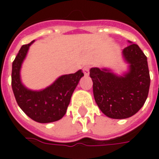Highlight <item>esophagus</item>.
<instances>
[{
	"instance_id": "1",
	"label": "esophagus",
	"mask_w": 159,
	"mask_h": 159,
	"mask_svg": "<svg viewBox=\"0 0 159 159\" xmlns=\"http://www.w3.org/2000/svg\"><path fill=\"white\" fill-rule=\"evenodd\" d=\"M83 73L85 76H89V66H84L83 68Z\"/></svg>"
}]
</instances>
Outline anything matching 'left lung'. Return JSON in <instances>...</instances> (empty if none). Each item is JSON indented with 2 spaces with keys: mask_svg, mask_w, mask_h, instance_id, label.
<instances>
[{
  "mask_svg": "<svg viewBox=\"0 0 159 159\" xmlns=\"http://www.w3.org/2000/svg\"><path fill=\"white\" fill-rule=\"evenodd\" d=\"M130 43L123 50V58L129 64V72L123 76H117L107 69H90L95 102L111 118L132 117L148 96L151 79L147 56L137 44Z\"/></svg>",
  "mask_w": 159,
  "mask_h": 159,
  "instance_id": "8db88e82",
  "label": "left lung"
}]
</instances>
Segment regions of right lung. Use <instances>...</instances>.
Returning <instances> with one entry per match:
<instances>
[{
	"label": "right lung",
	"instance_id": "right-lung-1",
	"mask_svg": "<svg viewBox=\"0 0 159 159\" xmlns=\"http://www.w3.org/2000/svg\"><path fill=\"white\" fill-rule=\"evenodd\" d=\"M33 42L23 45L12 62V91L18 105L28 117L38 123H52L65 116L73 92L84 74L80 70L59 76L52 85L40 91L26 89L20 80V68Z\"/></svg>",
	"mask_w": 159,
	"mask_h": 159
}]
</instances>
